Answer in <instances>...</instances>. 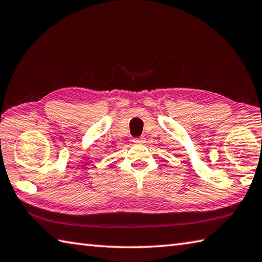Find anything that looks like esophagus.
Returning <instances> with one entry per match:
<instances>
[{
	"instance_id": "1",
	"label": "esophagus",
	"mask_w": 262,
	"mask_h": 262,
	"mask_svg": "<svg viewBox=\"0 0 262 262\" xmlns=\"http://www.w3.org/2000/svg\"><path fill=\"white\" fill-rule=\"evenodd\" d=\"M135 143V144H144L145 143V137H138V138H134V141H133Z\"/></svg>"
}]
</instances>
